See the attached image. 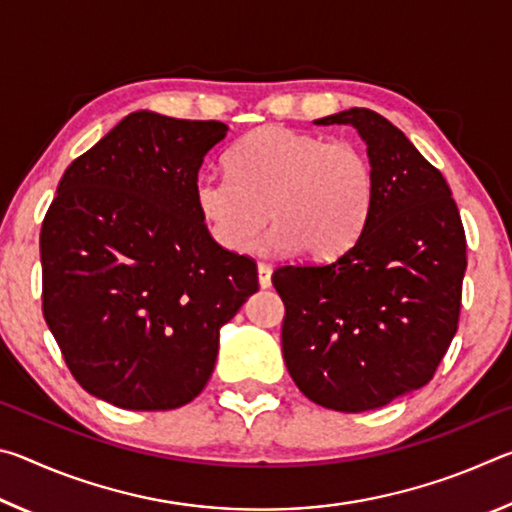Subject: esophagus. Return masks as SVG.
Returning a JSON list of instances; mask_svg holds the SVG:
<instances>
[{"instance_id": "1", "label": "esophagus", "mask_w": 512, "mask_h": 512, "mask_svg": "<svg viewBox=\"0 0 512 512\" xmlns=\"http://www.w3.org/2000/svg\"><path fill=\"white\" fill-rule=\"evenodd\" d=\"M271 266L268 264H264V262H259L257 264V280H259V287L262 289H268L271 287Z\"/></svg>"}]
</instances>
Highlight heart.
<instances>
[{
    "label": "heart",
    "instance_id": "1",
    "mask_svg": "<svg viewBox=\"0 0 512 512\" xmlns=\"http://www.w3.org/2000/svg\"><path fill=\"white\" fill-rule=\"evenodd\" d=\"M230 176L194 180V205L210 237L225 250L257 241L266 255L298 250L311 262L345 253L366 228L375 205V171L350 142L284 126L248 133L228 153Z\"/></svg>",
    "mask_w": 512,
    "mask_h": 512
}]
</instances>
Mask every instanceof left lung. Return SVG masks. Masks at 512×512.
<instances>
[{
  "label": "left lung",
  "instance_id": "8db88e82",
  "mask_svg": "<svg viewBox=\"0 0 512 512\" xmlns=\"http://www.w3.org/2000/svg\"><path fill=\"white\" fill-rule=\"evenodd\" d=\"M352 126L368 146L375 205L359 239L323 266H280L282 354L302 395L359 413L418 391L452 343L467 266L443 173L368 108L314 121Z\"/></svg>",
  "mask_w": 512,
  "mask_h": 512
}]
</instances>
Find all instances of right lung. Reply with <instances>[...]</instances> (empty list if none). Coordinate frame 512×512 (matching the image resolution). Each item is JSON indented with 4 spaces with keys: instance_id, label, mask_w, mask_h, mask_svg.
Returning a JSON list of instances; mask_svg holds the SVG:
<instances>
[{
    "instance_id": "right-lung-1",
    "label": "right lung",
    "mask_w": 512,
    "mask_h": 512,
    "mask_svg": "<svg viewBox=\"0 0 512 512\" xmlns=\"http://www.w3.org/2000/svg\"><path fill=\"white\" fill-rule=\"evenodd\" d=\"M230 128L137 110L69 164L42 221V311L67 368L128 411L178 409L212 377L219 332L257 266L210 237L194 205Z\"/></svg>"
}]
</instances>
